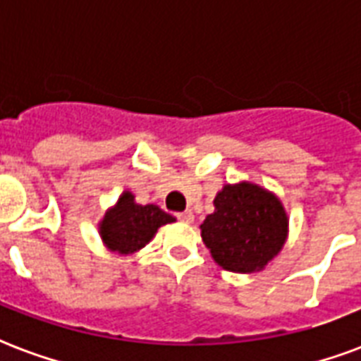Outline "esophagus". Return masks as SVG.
<instances>
[{
	"mask_svg": "<svg viewBox=\"0 0 361 361\" xmlns=\"http://www.w3.org/2000/svg\"><path fill=\"white\" fill-rule=\"evenodd\" d=\"M178 219H180V221H183V224H191L192 221V212H181V214H178Z\"/></svg>",
	"mask_w": 361,
	"mask_h": 361,
	"instance_id": "34e87169",
	"label": "esophagus"
}]
</instances>
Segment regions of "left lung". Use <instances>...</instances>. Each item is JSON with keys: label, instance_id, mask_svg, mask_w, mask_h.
<instances>
[{"label": "left lung", "instance_id": "8db88e82", "mask_svg": "<svg viewBox=\"0 0 361 361\" xmlns=\"http://www.w3.org/2000/svg\"><path fill=\"white\" fill-rule=\"evenodd\" d=\"M214 206V214L200 225V236L217 265L254 272L279 254L288 235V217L272 192L254 183L225 185Z\"/></svg>", "mask_w": 361, "mask_h": 361}]
</instances>
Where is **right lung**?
I'll list each match as a JSON object with an SVG mask.
<instances>
[{"mask_svg":"<svg viewBox=\"0 0 361 361\" xmlns=\"http://www.w3.org/2000/svg\"><path fill=\"white\" fill-rule=\"evenodd\" d=\"M174 217L155 204H136L126 191L121 195L115 208L107 212L100 225V235L106 246L119 254H132L153 238L161 225L172 224Z\"/></svg>","mask_w":361,"mask_h":361,"instance_id":"right-lung-1","label":"right lung"}]
</instances>
